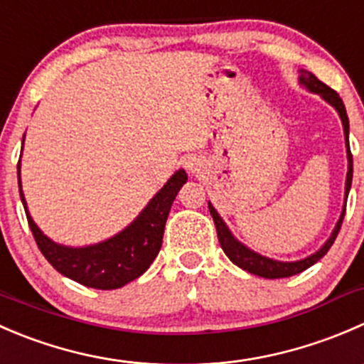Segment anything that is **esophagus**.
<instances>
[{"mask_svg": "<svg viewBox=\"0 0 364 364\" xmlns=\"http://www.w3.org/2000/svg\"><path fill=\"white\" fill-rule=\"evenodd\" d=\"M186 168L189 173H196V171H200V168H201L200 159H196V157H189V159L186 161Z\"/></svg>", "mask_w": 364, "mask_h": 364, "instance_id": "esophagus-1", "label": "esophagus"}]
</instances>
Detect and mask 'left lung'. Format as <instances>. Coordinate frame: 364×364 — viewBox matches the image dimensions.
I'll use <instances>...</instances> for the list:
<instances>
[{
    "label": "left lung",
    "mask_w": 364,
    "mask_h": 364,
    "mask_svg": "<svg viewBox=\"0 0 364 364\" xmlns=\"http://www.w3.org/2000/svg\"><path fill=\"white\" fill-rule=\"evenodd\" d=\"M299 81L303 82L309 92L322 95V99H326L327 102H329L331 106L336 107V111L340 113L341 124H343V131H345V141H347L348 171H347V183H345V196H348V191H350V183H352V154H350V146H348V117H347V111H345L343 100L340 99V95H338L333 88H329L326 82L320 81V79L316 77V75H313L311 72L301 70ZM208 210H210L212 219H214L215 230H218L219 244H221L226 257H228L237 267L244 269V271L251 272V274L255 276H260V278H267V279L289 278V276L299 274V272H303L308 267H311L313 264H316V262H318L320 258L331 250V246H333L334 239H336L338 232H340L341 228V223H343V218H345V208H343V212H341L340 215V221H338L331 239L327 240V242L323 244L315 255H311V257L304 258V260H299V262H278V260H271V258L262 257V255L253 253V251L247 250L246 246H242V244H240L239 240L230 233V230L226 228L223 219L219 218V214L215 212V208L212 207L210 203H208Z\"/></svg>",
    "instance_id": "obj_1"
}]
</instances>
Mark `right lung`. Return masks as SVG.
Wrapping results in <instances>:
<instances>
[{
	"instance_id": "1",
	"label": "right lung",
	"mask_w": 364,
	"mask_h": 364,
	"mask_svg": "<svg viewBox=\"0 0 364 364\" xmlns=\"http://www.w3.org/2000/svg\"><path fill=\"white\" fill-rule=\"evenodd\" d=\"M19 168L21 164L17 163L21 200L38 250L60 274L90 289L99 290L120 289L132 279L139 278L150 267L163 244L164 225L171 203L181 187L187 182L186 171L178 170L124 232L95 246L67 247L48 239L28 214L26 201L21 189Z\"/></svg>"
}]
</instances>
